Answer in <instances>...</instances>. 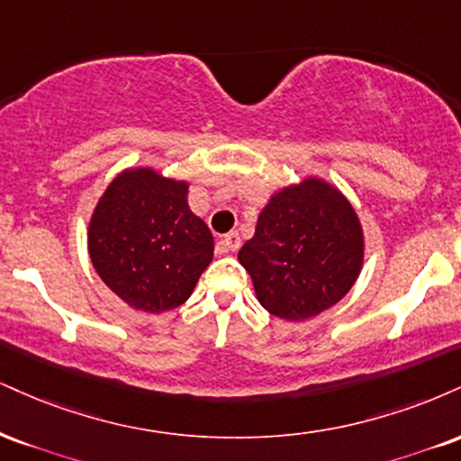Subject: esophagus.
I'll return each instance as SVG.
<instances>
[{
	"label": "esophagus",
	"instance_id": "esophagus-1",
	"mask_svg": "<svg viewBox=\"0 0 461 461\" xmlns=\"http://www.w3.org/2000/svg\"><path fill=\"white\" fill-rule=\"evenodd\" d=\"M242 245V238L238 231H230V234L223 236V240L219 242V251L221 253H227V251H238Z\"/></svg>",
	"mask_w": 461,
	"mask_h": 461
}]
</instances>
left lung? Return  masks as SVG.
<instances>
[{
  "label": "left lung",
  "instance_id": "left-lung-1",
  "mask_svg": "<svg viewBox=\"0 0 461 461\" xmlns=\"http://www.w3.org/2000/svg\"><path fill=\"white\" fill-rule=\"evenodd\" d=\"M238 262L251 275L266 312L287 321L309 320L357 284L365 231L339 188L324 177L304 176L270 195Z\"/></svg>",
  "mask_w": 461,
  "mask_h": 461
}]
</instances>
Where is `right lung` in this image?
<instances>
[{
    "instance_id": "obj_1",
    "label": "right lung",
    "mask_w": 461,
    "mask_h": 461,
    "mask_svg": "<svg viewBox=\"0 0 461 461\" xmlns=\"http://www.w3.org/2000/svg\"><path fill=\"white\" fill-rule=\"evenodd\" d=\"M87 253L103 284L131 309L180 307L212 262L214 238L188 206V182L154 167L122 169L98 197Z\"/></svg>"
}]
</instances>
